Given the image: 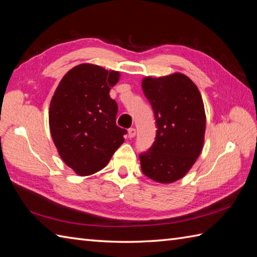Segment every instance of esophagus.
Here are the masks:
<instances>
[{"mask_svg": "<svg viewBox=\"0 0 257 257\" xmlns=\"http://www.w3.org/2000/svg\"><path fill=\"white\" fill-rule=\"evenodd\" d=\"M135 136H136V129H135V128L128 129V137H129V138H134Z\"/></svg>", "mask_w": 257, "mask_h": 257, "instance_id": "esophagus-1", "label": "esophagus"}]
</instances>
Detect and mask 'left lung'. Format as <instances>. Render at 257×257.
<instances>
[{
  "instance_id": "8db88e82",
  "label": "left lung",
  "mask_w": 257,
  "mask_h": 257,
  "mask_svg": "<svg viewBox=\"0 0 257 257\" xmlns=\"http://www.w3.org/2000/svg\"><path fill=\"white\" fill-rule=\"evenodd\" d=\"M143 90L158 130L151 148L139 156L141 170L156 182L172 183L187 174L203 148V100L193 81L180 73L146 77Z\"/></svg>"
}]
</instances>
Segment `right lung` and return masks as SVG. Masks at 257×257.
Listing matches in <instances>:
<instances>
[{
    "label": "right lung",
    "instance_id": "add662e5",
    "mask_svg": "<svg viewBox=\"0 0 257 257\" xmlns=\"http://www.w3.org/2000/svg\"><path fill=\"white\" fill-rule=\"evenodd\" d=\"M120 74L98 65L80 64L62 78L51 100L48 120L59 156L78 176L107 166L123 144L127 130L118 127V105L109 96Z\"/></svg>",
    "mask_w": 257,
    "mask_h": 257
}]
</instances>
